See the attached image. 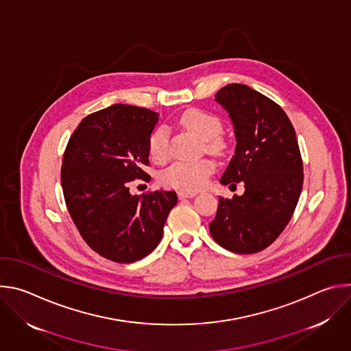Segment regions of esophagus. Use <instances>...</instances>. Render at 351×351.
I'll use <instances>...</instances> for the list:
<instances>
[{
    "mask_svg": "<svg viewBox=\"0 0 351 351\" xmlns=\"http://www.w3.org/2000/svg\"><path fill=\"white\" fill-rule=\"evenodd\" d=\"M194 195H197V191H187V190H179V191H178V197H179L180 199H183V198H191V197H194Z\"/></svg>",
    "mask_w": 351,
    "mask_h": 351,
    "instance_id": "1",
    "label": "esophagus"
}]
</instances>
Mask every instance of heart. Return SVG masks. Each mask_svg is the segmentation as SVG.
<instances>
[{
    "label": "heart",
    "instance_id": "b5f03b06",
    "mask_svg": "<svg viewBox=\"0 0 351 351\" xmlns=\"http://www.w3.org/2000/svg\"><path fill=\"white\" fill-rule=\"evenodd\" d=\"M179 123L203 141L204 148L211 154L221 156L226 149V141L221 136L222 122L218 117L199 108H189L179 117ZM148 154L156 162H164L169 157V130L167 126L156 128L148 137ZM215 171L208 158L195 161H179L172 164L161 175L167 187L193 191L203 187Z\"/></svg>",
    "mask_w": 351,
    "mask_h": 351
}]
</instances>
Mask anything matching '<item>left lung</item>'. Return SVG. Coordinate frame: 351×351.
Returning a JSON list of instances; mask_svg holds the SVG:
<instances>
[{
  "label": "left lung",
  "instance_id": "obj_1",
  "mask_svg": "<svg viewBox=\"0 0 351 351\" xmlns=\"http://www.w3.org/2000/svg\"><path fill=\"white\" fill-rule=\"evenodd\" d=\"M234 126L236 152L222 184L244 183V194L219 197L213 239L236 254L271 245L289 223L303 189V160L294 128L271 98L232 83L215 94Z\"/></svg>",
  "mask_w": 351,
  "mask_h": 351
}]
</instances>
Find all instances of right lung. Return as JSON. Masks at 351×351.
I'll list each match as a JSON object with an SVG mask.
<instances>
[{
  "label": "right lung",
  "mask_w": 351,
  "mask_h": 351,
  "mask_svg": "<svg viewBox=\"0 0 351 351\" xmlns=\"http://www.w3.org/2000/svg\"><path fill=\"white\" fill-rule=\"evenodd\" d=\"M158 114L114 104L87 115L72 133L62 158L66 208L87 245L101 257L130 264L160 244L175 191L129 193L134 179H152L148 137Z\"/></svg>",
  "instance_id": "obj_1"
}]
</instances>
